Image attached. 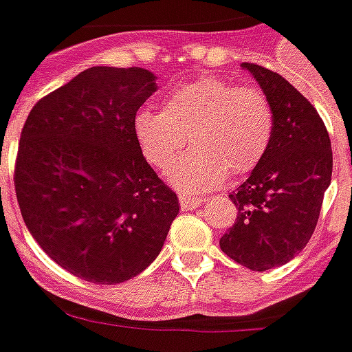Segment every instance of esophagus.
<instances>
[{
    "mask_svg": "<svg viewBox=\"0 0 352 352\" xmlns=\"http://www.w3.org/2000/svg\"><path fill=\"white\" fill-rule=\"evenodd\" d=\"M204 204V197H196V196H184L180 194V208L182 211H190V210H196Z\"/></svg>",
    "mask_w": 352,
    "mask_h": 352,
    "instance_id": "esophagus-1",
    "label": "esophagus"
}]
</instances>
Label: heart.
I'll list each match as a JSON object with an SVG mask.
<instances>
[{
    "mask_svg": "<svg viewBox=\"0 0 352 352\" xmlns=\"http://www.w3.org/2000/svg\"><path fill=\"white\" fill-rule=\"evenodd\" d=\"M133 135L146 162L160 172L188 139L194 148L168 176L174 186L199 192L217 186L227 172L243 176L261 164L274 137V111L261 88L206 76L172 89L162 111H137Z\"/></svg>",
    "mask_w": 352,
    "mask_h": 352,
    "instance_id": "obj_1",
    "label": "heart"
}]
</instances>
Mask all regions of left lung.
Wrapping results in <instances>:
<instances>
[{
    "label": "left lung",
    "mask_w": 352,
    "mask_h": 352,
    "mask_svg": "<svg viewBox=\"0 0 352 352\" xmlns=\"http://www.w3.org/2000/svg\"><path fill=\"white\" fill-rule=\"evenodd\" d=\"M270 100L274 137L250 176L231 192L236 219L219 245L250 270H270L302 252L331 184L333 151L318 109L286 78L245 62Z\"/></svg>",
    "instance_id": "obj_1"
}]
</instances>
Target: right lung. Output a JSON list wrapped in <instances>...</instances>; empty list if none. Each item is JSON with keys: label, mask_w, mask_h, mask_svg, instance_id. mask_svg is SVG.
<instances>
[{"label": "right lung", "mask_w": 352, "mask_h": 352, "mask_svg": "<svg viewBox=\"0 0 352 352\" xmlns=\"http://www.w3.org/2000/svg\"><path fill=\"white\" fill-rule=\"evenodd\" d=\"M155 89L148 70L94 66L41 98L21 131L13 182L23 221L86 282L141 274L180 210L133 135Z\"/></svg>", "instance_id": "obj_1"}]
</instances>
